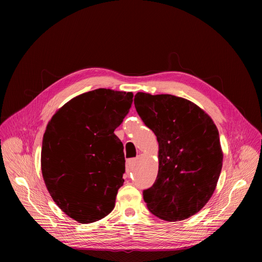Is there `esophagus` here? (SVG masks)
I'll return each instance as SVG.
<instances>
[{
  "label": "esophagus",
  "instance_id": "34e87169",
  "mask_svg": "<svg viewBox=\"0 0 262 262\" xmlns=\"http://www.w3.org/2000/svg\"><path fill=\"white\" fill-rule=\"evenodd\" d=\"M135 163H136V160H134V159L128 160V161L126 162V174H128V173L130 172L132 167L134 166V164H135Z\"/></svg>",
  "mask_w": 262,
  "mask_h": 262
}]
</instances>
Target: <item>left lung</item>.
I'll use <instances>...</instances> for the list:
<instances>
[{
	"mask_svg": "<svg viewBox=\"0 0 262 262\" xmlns=\"http://www.w3.org/2000/svg\"><path fill=\"white\" fill-rule=\"evenodd\" d=\"M135 106L159 142V172L143 192L147 208L177 222L200 211L211 198L221 174L219 130L204 110L171 94L138 92Z\"/></svg>",
	"mask_w": 262,
	"mask_h": 262,
	"instance_id": "1",
	"label": "left lung"
}]
</instances>
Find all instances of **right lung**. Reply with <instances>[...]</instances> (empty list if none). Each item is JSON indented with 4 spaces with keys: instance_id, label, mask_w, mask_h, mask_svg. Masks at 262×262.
<instances>
[{
    "instance_id": "1",
    "label": "right lung",
    "mask_w": 262,
    "mask_h": 262,
    "mask_svg": "<svg viewBox=\"0 0 262 262\" xmlns=\"http://www.w3.org/2000/svg\"><path fill=\"white\" fill-rule=\"evenodd\" d=\"M133 92L99 88L73 97L47 125L41 172L60 209L82 224L114 209L125 171L123 144L114 134L133 102Z\"/></svg>"
}]
</instances>
